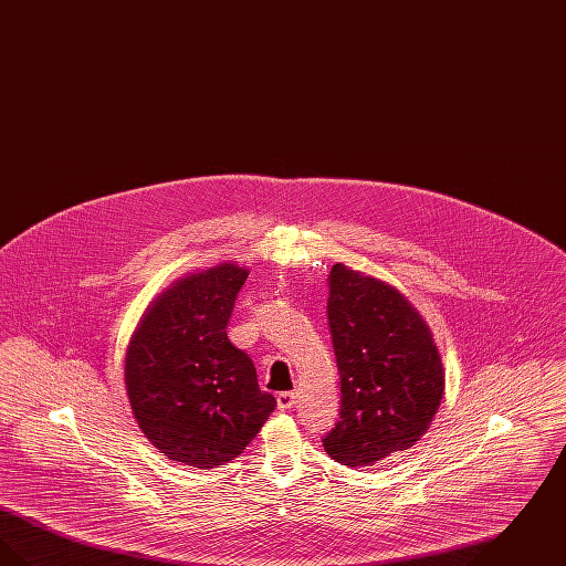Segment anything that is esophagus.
<instances>
[{
  "instance_id": "obj_1",
  "label": "esophagus",
  "mask_w": 566,
  "mask_h": 566,
  "mask_svg": "<svg viewBox=\"0 0 566 566\" xmlns=\"http://www.w3.org/2000/svg\"><path fill=\"white\" fill-rule=\"evenodd\" d=\"M295 405V392H280L277 395V407L282 411H289Z\"/></svg>"
}]
</instances>
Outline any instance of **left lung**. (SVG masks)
I'll return each instance as SVG.
<instances>
[{"label":"left lung","mask_w":566,"mask_h":566,"mask_svg":"<svg viewBox=\"0 0 566 566\" xmlns=\"http://www.w3.org/2000/svg\"><path fill=\"white\" fill-rule=\"evenodd\" d=\"M326 312L342 411L324 450L337 462L371 467L413 448L446 390L431 326L395 286L344 263L328 273Z\"/></svg>","instance_id":"1"}]
</instances>
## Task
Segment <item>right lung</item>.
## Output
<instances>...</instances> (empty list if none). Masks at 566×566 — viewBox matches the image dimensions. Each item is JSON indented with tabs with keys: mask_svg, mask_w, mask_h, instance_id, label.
Here are the masks:
<instances>
[{
	"mask_svg": "<svg viewBox=\"0 0 566 566\" xmlns=\"http://www.w3.org/2000/svg\"><path fill=\"white\" fill-rule=\"evenodd\" d=\"M248 270L218 263L176 280L142 314L125 354L135 422L163 457L214 469L240 457L275 399L227 337Z\"/></svg>",
	"mask_w": 566,
	"mask_h": 566,
	"instance_id": "add662e5",
	"label": "right lung"
}]
</instances>
